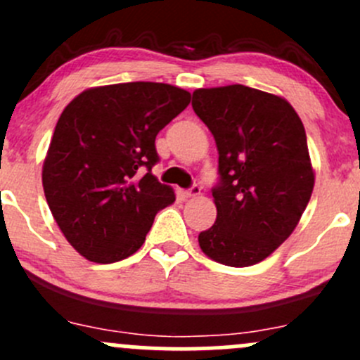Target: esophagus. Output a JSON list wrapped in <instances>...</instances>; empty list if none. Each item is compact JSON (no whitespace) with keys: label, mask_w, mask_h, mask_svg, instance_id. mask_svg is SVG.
Masks as SVG:
<instances>
[{"label":"esophagus","mask_w":360,"mask_h":360,"mask_svg":"<svg viewBox=\"0 0 360 360\" xmlns=\"http://www.w3.org/2000/svg\"><path fill=\"white\" fill-rule=\"evenodd\" d=\"M200 193H202V188H200L198 184H193L190 190H186V196H190V198H195V196H198Z\"/></svg>","instance_id":"34e87169"}]
</instances>
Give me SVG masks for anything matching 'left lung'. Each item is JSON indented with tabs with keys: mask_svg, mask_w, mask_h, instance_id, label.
<instances>
[{
	"mask_svg": "<svg viewBox=\"0 0 360 360\" xmlns=\"http://www.w3.org/2000/svg\"><path fill=\"white\" fill-rule=\"evenodd\" d=\"M191 105L219 151L217 219L200 248L224 266H253L293 233L312 195L304 124L285 98L243 84L196 89Z\"/></svg>",
	"mask_w": 360,
	"mask_h": 360,
	"instance_id": "1",
	"label": "left lung"
}]
</instances>
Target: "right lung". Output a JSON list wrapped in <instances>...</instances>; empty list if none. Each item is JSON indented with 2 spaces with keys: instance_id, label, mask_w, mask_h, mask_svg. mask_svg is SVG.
<instances>
[{
  "instance_id": "obj_1",
  "label": "right lung",
  "mask_w": 360,
  "mask_h": 360,
  "mask_svg": "<svg viewBox=\"0 0 360 360\" xmlns=\"http://www.w3.org/2000/svg\"><path fill=\"white\" fill-rule=\"evenodd\" d=\"M164 82L82 91L65 107L43 164L46 202L67 241L96 264L141 248L158 210L176 195L158 183L155 138L190 105Z\"/></svg>"
}]
</instances>
